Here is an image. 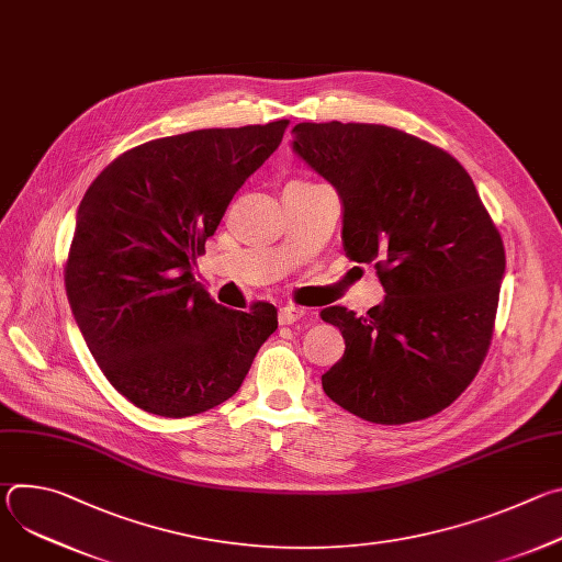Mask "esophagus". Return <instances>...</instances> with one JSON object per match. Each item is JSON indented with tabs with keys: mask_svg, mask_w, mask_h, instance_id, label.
I'll list each match as a JSON object with an SVG mask.
<instances>
[{
	"mask_svg": "<svg viewBox=\"0 0 562 562\" xmlns=\"http://www.w3.org/2000/svg\"><path fill=\"white\" fill-rule=\"evenodd\" d=\"M300 317H304V308L297 306V304H284V306H280V311H278L280 325H293V323H297Z\"/></svg>",
	"mask_w": 562,
	"mask_h": 562,
	"instance_id": "1",
	"label": "esophagus"
}]
</instances>
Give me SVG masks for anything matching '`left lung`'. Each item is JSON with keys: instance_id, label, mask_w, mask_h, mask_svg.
Instances as JSON below:
<instances>
[{"instance_id": "left-lung-1", "label": "left lung", "mask_w": 562, "mask_h": 562, "mask_svg": "<svg viewBox=\"0 0 562 562\" xmlns=\"http://www.w3.org/2000/svg\"><path fill=\"white\" fill-rule=\"evenodd\" d=\"M293 150L342 200V247L373 265L384 302L323 308L345 356L325 375L336 405L375 425L425 420L469 386L494 336L503 237L447 150L382 124L302 122Z\"/></svg>"}]
</instances>
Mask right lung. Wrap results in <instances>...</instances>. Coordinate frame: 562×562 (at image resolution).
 <instances>
[{
  "label": "right lung",
  "instance_id": "add662e5",
  "mask_svg": "<svg viewBox=\"0 0 562 562\" xmlns=\"http://www.w3.org/2000/svg\"><path fill=\"white\" fill-rule=\"evenodd\" d=\"M286 126L150 139L115 157L85 193L66 295L102 373L135 407L187 418L222 405L278 329L273 304L226 308L195 282L193 267Z\"/></svg>",
  "mask_w": 562,
  "mask_h": 562
}]
</instances>
